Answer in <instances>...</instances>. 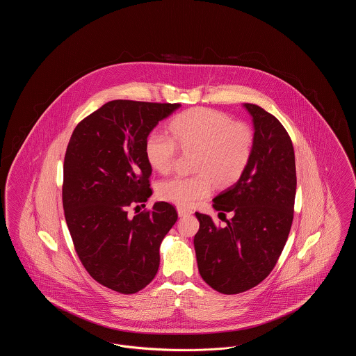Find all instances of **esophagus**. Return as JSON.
Masks as SVG:
<instances>
[{
    "label": "esophagus",
    "mask_w": 356,
    "mask_h": 356,
    "mask_svg": "<svg viewBox=\"0 0 356 356\" xmlns=\"http://www.w3.org/2000/svg\"><path fill=\"white\" fill-rule=\"evenodd\" d=\"M193 212L191 211V209H188V208H184V207H177V215L180 216V218H186V216H189V215H192Z\"/></svg>",
    "instance_id": "1"
}]
</instances>
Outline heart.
I'll use <instances>...</instances> for the list:
<instances>
[{
    "label": "heart",
    "mask_w": 356,
    "mask_h": 356,
    "mask_svg": "<svg viewBox=\"0 0 356 356\" xmlns=\"http://www.w3.org/2000/svg\"><path fill=\"white\" fill-rule=\"evenodd\" d=\"M170 132L184 151H199L196 176H176L164 180L157 189L160 199L180 207H189L209 196L213 181L229 186L236 181L252 152V132L220 112L195 108L170 122ZM147 159L154 170H172L177 144L170 136L153 132L147 140Z\"/></svg>",
    "instance_id": "b5f03b06"
}]
</instances>
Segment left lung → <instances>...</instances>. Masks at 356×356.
Returning a JSON list of instances; mask_svg holds the SVG:
<instances>
[{"label": "left lung", "instance_id": "left-lung-1", "mask_svg": "<svg viewBox=\"0 0 356 356\" xmlns=\"http://www.w3.org/2000/svg\"><path fill=\"white\" fill-rule=\"evenodd\" d=\"M243 106L252 116L254 144L235 184L212 200L231 212L225 227L196 212L200 222L193 244L204 282L220 293L234 295L257 286L273 270L293 219L296 195L295 152L280 121L256 104Z\"/></svg>", "mask_w": 356, "mask_h": 356}]
</instances>
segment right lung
Instances as JSON below:
<instances>
[{"mask_svg": "<svg viewBox=\"0 0 356 356\" xmlns=\"http://www.w3.org/2000/svg\"><path fill=\"white\" fill-rule=\"evenodd\" d=\"M179 108L113 100L83 120L69 140L63 186L69 232L85 270L120 293H136L152 282L160 244L177 220L165 202L134 218L128 209L152 195L147 140Z\"/></svg>", "mask_w": 356, "mask_h": 356, "instance_id": "right-lung-1", "label": "right lung"}]
</instances>
